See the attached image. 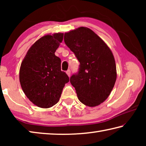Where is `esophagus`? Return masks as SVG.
I'll list each match as a JSON object with an SVG mask.
<instances>
[{"label":"esophagus","instance_id":"obj_1","mask_svg":"<svg viewBox=\"0 0 146 146\" xmlns=\"http://www.w3.org/2000/svg\"><path fill=\"white\" fill-rule=\"evenodd\" d=\"M66 74H67L69 77H70V75H71V71L70 70H68L67 71H66Z\"/></svg>","mask_w":146,"mask_h":146}]
</instances>
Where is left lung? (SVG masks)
Listing matches in <instances>:
<instances>
[{
	"label": "left lung",
	"instance_id": "left-lung-1",
	"mask_svg": "<svg viewBox=\"0 0 146 146\" xmlns=\"http://www.w3.org/2000/svg\"><path fill=\"white\" fill-rule=\"evenodd\" d=\"M64 42L80 62L78 73L70 82L78 100L95 107L107 99L117 79V68L112 51L104 41L86 27L64 34Z\"/></svg>",
	"mask_w": 146,
	"mask_h": 146
}]
</instances>
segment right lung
Returning a JSON list of instances; mask_svg holds the SVG:
<instances>
[{
	"label": "right lung",
	"instance_id": "right-lung-1",
	"mask_svg": "<svg viewBox=\"0 0 146 146\" xmlns=\"http://www.w3.org/2000/svg\"><path fill=\"white\" fill-rule=\"evenodd\" d=\"M64 33L46 35L28 49L22 62L19 80L24 94L35 105L49 108L57 103L68 76L61 71V60L55 55Z\"/></svg>",
	"mask_w": 146,
	"mask_h": 146
}]
</instances>
